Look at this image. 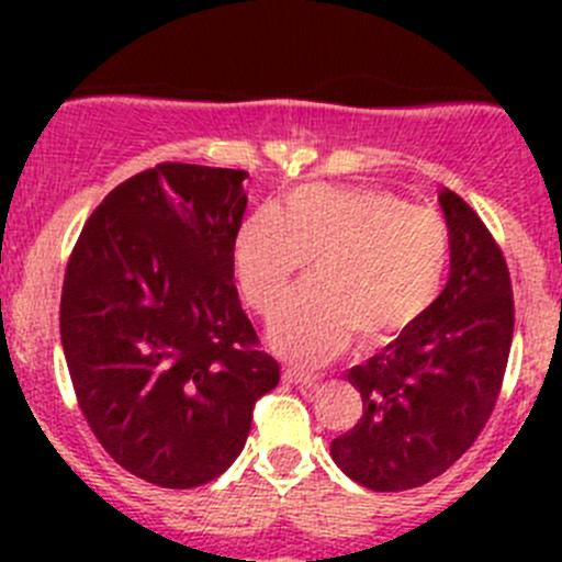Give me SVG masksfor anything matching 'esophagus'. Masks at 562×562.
Masks as SVG:
<instances>
[{
  "label": "esophagus",
  "instance_id": "esophagus-1",
  "mask_svg": "<svg viewBox=\"0 0 562 562\" xmlns=\"http://www.w3.org/2000/svg\"><path fill=\"white\" fill-rule=\"evenodd\" d=\"M282 378H285L288 383H293V386H304V389L315 386L317 383V375H313V372L307 370H299V367H288V370L282 372Z\"/></svg>",
  "mask_w": 562,
  "mask_h": 562
}]
</instances>
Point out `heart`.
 Masks as SVG:
<instances>
[{"instance_id":"b5f03b06","label":"heart","mask_w":562,"mask_h":562,"mask_svg":"<svg viewBox=\"0 0 562 562\" xmlns=\"http://www.w3.org/2000/svg\"><path fill=\"white\" fill-rule=\"evenodd\" d=\"M449 228L432 209L372 187L302 184L285 206H263L236 236V274L249 307L269 315L315 258L310 282L271 321V342L293 361L323 364L348 348L383 345L438 299Z\"/></svg>"}]
</instances>
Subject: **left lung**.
Here are the masks:
<instances>
[{
  "mask_svg": "<svg viewBox=\"0 0 562 562\" xmlns=\"http://www.w3.org/2000/svg\"><path fill=\"white\" fill-rule=\"evenodd\" d=\"M451 274L443 293L381 353L348 372L364 411L331 440L356 484L402 492L438 479L490 422L514 337L506 258L479 214L446 187Z\"/></svg>",
  "mask_w": 562,
  "mask_h": 562,
  "instance_id": "8db88e82",
  "label": "left lung"
}]
</instances>
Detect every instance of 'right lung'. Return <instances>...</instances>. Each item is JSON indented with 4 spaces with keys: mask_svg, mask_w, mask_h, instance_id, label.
<instances>
[{
    "mask_svg": "<svg viewBox=\"0 0 562 562\" xmlns=\"http://www.w3.org/2000/svg\"><path fill=\"white\" fill-rule=\"evenodd\" d=\"M247 171L160 162L103 198L61 285L78 407L127 473L192 490L231 468L280 364L234 285Z\"/></svg>",
    "mask_w": 562,
    "mask_h": 562,
    "instance_id": "add662e5",
    "label": "right lung"
}]
</instances>
